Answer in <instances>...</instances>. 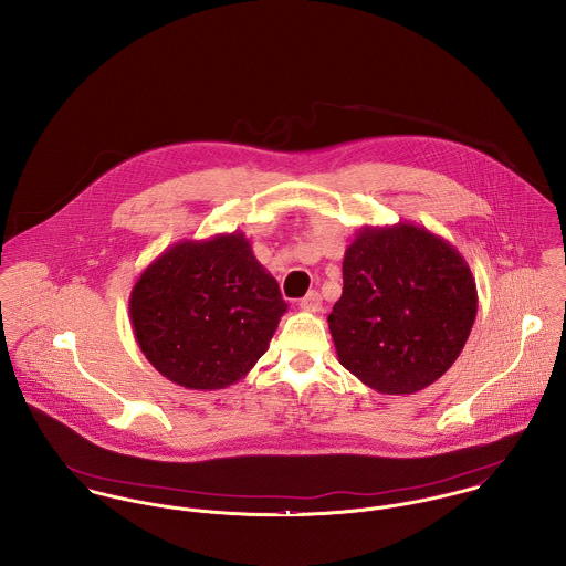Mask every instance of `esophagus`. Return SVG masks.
Instances as JSON below:
<instances>
[{
  "label": "esophagus",
  "mask_w": 566,
  "mask_h": 566,
  "mask_svg": "<svg viewBox=\"0 0 566 566\" xmlns=\"http://www.w3.org/2000/svg\"><path fill=\"white\" fill-rule=\"evenodd\" d=\"M321 307H323V298H321L318 292H310L301 301V310H305V312H321Z\"/></svg>",
  "instance_id": "obj_1"
}]
</instances>
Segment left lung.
<instances>
[{"label": "left lung", "instance_id": "left-lung-1", "mask_svg": "<svg viewBox=\"0 0 566 566\" xmlns=\"http://www.w3.org/2000/svg\"><path fill=\"white\" fill-rule=\"evenodd\" d=\"M342 274L328 328L339 364L361 384L413 395L453 366L478 316V285L458 248L409 222L364 227Z\"/></svg>", "mask_w": 566, "mask_h": 566}]
</instances>
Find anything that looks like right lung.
<instances>
[{
  "instance_id": "add662e5",
  "label": "right lung",
  "mask_w": 566,
  "mask_h": 566,
  "mask_svg": "<svg viewBox=\"0 0 566 566\" xmlns=\"http://www.w3.org/2000/svg\"><path fill=\"white\" fill-rule=\"evenodd\" d=\"M130 323L146 359L176 386L222 390L268 350L287 312L245 235L169 245L137 279Z\"/></svg>"
}]
</instances>
